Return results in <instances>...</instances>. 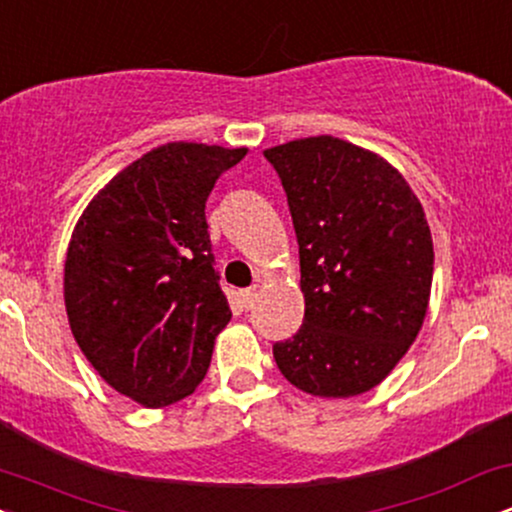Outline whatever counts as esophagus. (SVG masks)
Segmentation results:
<instances>
[{
    "label": "esophagus",
    "mask_w": 512,
    "mask_h": 512,
    "mask_svg": "<svg viewBox=\"0 0 512 512\" xmlns=\"http://www.w3.org/2000/svg\"><path fill=\"white\" fill-rule=\"evenodd\" d=\"M257 301V286H250V289L240 291V303H243L245 310H250Z\"/></svg>",
    "instance_id": "obj_1"
}]
</instances>
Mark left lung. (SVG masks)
I'll use <instances>...</instances> for the list:
<instances>
[{
  "label": "left lung",
  "mask_w": 512,
  "mask_h": 512,
  "mask_svg": "<svg viewBox=\"0 0 512 512\" xmlns=\"http://www.w3.org/2000/svg\"><path fill=\"white\" fill-rule=\"evenodd\" d=\"M264 158L289 199L305 298L301 330L274 344L276 366L308 395H361L424 325L433 281L424 207L385 158L330 134Z\"/></svg>",
  "instance_id": "obj_1"
}]
</instances>
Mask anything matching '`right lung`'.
I'll use <instances>...</instances> for the list:
<instances>
[{
    "mask_svg": "<svg viewBox=\"0 0 512 512\" xmlns=\"http://www.w3.org/2000/svg\"><path fill=\"white\" fill-rule=\"evenodd\" d=\"M245 154L158 146L91 199L69 240L64 305L76 344L105 383L149 409L197 390L231 320L204 207Z\"/></svg>",
    "mask_w": 512,
    "mask_h": 512,
    "instance_id": "right-lung-1",
    "label": "right lung"
}]
</instances>
